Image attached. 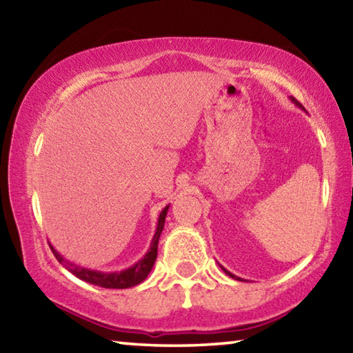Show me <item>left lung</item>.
I'll return each mask as SVG.
<instances>
[{
  "mask_svg": "<svg viewBox=\"0 0 353 353\" xmlns=\"http://www.w3.org/2000/svg\"><path fill=\"white\" fill-rule=\"evenodd\" d=\"M291 101H292V103H294V104H296V105H299V107H302V105H301V103H297V101H296V99H294V98H291ZM221 270H223V271H224V272H225V274H227V276H230V277H232V279H236V280H241V279H240V277H236V276H234V274H232V272H229V271H227V270H224V268H223V266H221Z\"/></svg>",
  "mask_w": 353,
  "mask_h": 353,
  "instance_id": "8db88e82",
  "label": "left lung"
}]
</instances>
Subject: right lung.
<instances>
[{"label": "right lung", "instance_id": "add662e5", "mask_svg": "<svg viewBox=\"0 0 353 353\" xmlns=\"http://www.w3.org/2000/svg\"><path fill=\"white\" fill-rule=\"evenodd\" d=\"M170 205H166L162 213L159 216V223H157V230H155V235L151 241V248L146 252V255L143 256L141 260L135 263L134 266L128 268L124 271H117V272H101V271H93V270H87V268H81L76 266L73 263H70L63 259V256L57 252V250L50 246L52 254L57 259L59 263L67 268V270L74 274L77 279L83 280V282H88L92 285L97 286H103V288H115V290H124V288H130V286H135L141 283L143 280L148 277V274L151 272L155 259H157V249H159V238L160 234H162L163 225H165V218L166 213H168Z\"/></svg>", "mask_w": 353, "mask_h": 353}]
</instances>
